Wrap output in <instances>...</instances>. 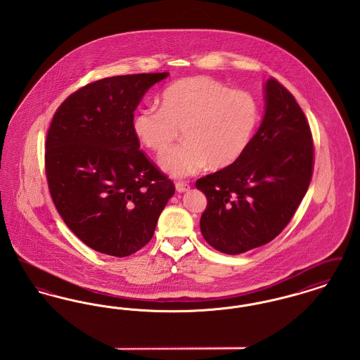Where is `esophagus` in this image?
Segmentation results:
<instances>
[{"mask_svg": "<svg viewBox=\"0 0 360 360\" xmlns=\"http://www.w3.org/2000/svg\"><path fill=\"white\" fill-rule=\"evenodd\" d=\"M175 188H176L178 193H185V191H188V188H190V185H188V182H176L175 184Z\"/></svg>", "mask_w": 360, "mask_h": 360, "instance_id": "esophagus-1", "label": "esophagus"}]
</instances>
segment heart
<instances>
[{"instance_id":"1","label":"heart","mask_w":360,"mask_h":360,"mask_svg":"<svg viewBox=\"0 0 360 360\" xmlns=\"http://www.w3.org/2000/svg\"><path fill=\"white\" fill-rule=\"evenodd\" d=\"M259 122L257 98L209 77H188L162 93V106L139 109L132 131L148 150L162 153L179 128L185 141L160 155L159 165L176 178L194 175L209 165L224 169L248 148Z\"/></svg>"}]
</instances>
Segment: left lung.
<instances>
[{"label": "left lung", "mask_w": 360, "mask_h": 360, "mask_svg": "<svg viewBox=\"0 0 360 360\" xmlns=\"http://www.w3.org/2000/svg\"><path fill=\"white\" fill-rule=\"evenodd\" d=\"M264 100L262 124L239 160L195 182L207 200L201 233L228 255L275 239L301 204L313 174L314 148L302 109L274 78L264 85Z\"/></svg>", "instance_id": "8db88e82"}]
</instances>
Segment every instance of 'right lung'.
Masks as SVG:
<instances>
[{
	"mask_svg": "<svg viewBox=\"0 0 360 360\" xmlns=\"http://www.w3.org/2000/svg\"><path fill=\"white\" fill-rule=\"evenodd\" d=\"M169 72L103 78L58 108L46 140L52 201L78 239L112 257L135 254L154 236L175 191L132 131L137 105Z\"/></svg>",
	"mask_w": 360,
	"mask_h": 360,
	"instance_id": "right-lung-1",
	"label": "right lung"
}]
</instances>
